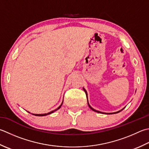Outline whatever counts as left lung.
<instances>
[{
	"label": "left lung",
	"instance_id": "left-lung-1",
	"mask_svg": "<svg viewBox=\"0 0 149 149\" xmlns=\"http://www.w3.org/2000/svg\"><path fill=\"white\" fill-rule=\"evenodd\" d=\"M83 90H84V91L85 92V93H86V97H87V101H88V107L90 108V109H91L93 111H94V112H98V113H107V114H110V113H111V114H112V113H118V112H119L120 111H121L122 110H123L124 109H123L122 110H119V111H118V112H113V113H104V112H100V111H98V110H95V109H93V108L89 104V103H88V95H87V92H86V90L84 89V88H83Z\"/></svg>",
	"mask_w": 149,
	"mask_h": 149
}]
</instances>
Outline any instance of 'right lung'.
Listing matches in <instances>:
<instances>
[{"mask_svg":"<svg viewBox=\"0 0 149 149\" xmlns=\"http://www.w3.org/2000/svg\"><path fill=\"white\" fill-rule=\"evenodd\" d=\"M63 104V103H61V105L57 108V109H55V110H52V111H51V112H49V113H42V114H34V113H32V114L33 115H35V116H46V115H48V114H50V113H53L54 112H55V111H56V110H57L58 109H59L60 108H61V105H62ZM30 113V112H29Z\"/></svg>","mask_w":149,"mask_h":149,"instance_id":"add662e5","label":"right lung"}]
</instances>
